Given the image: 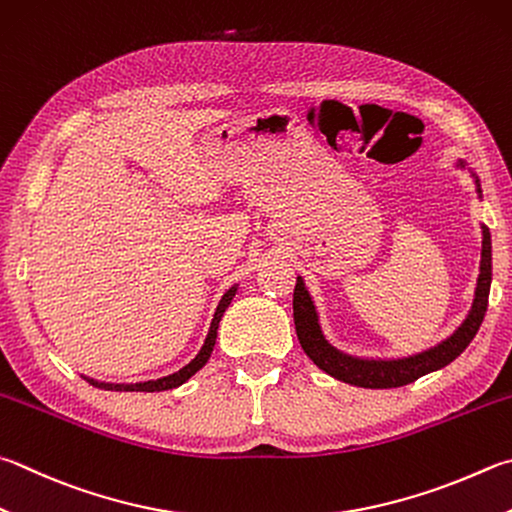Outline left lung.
I'll list each match as a JSON object with an SVG mask.
<instances>
[{
    "instance_id": "obj_1",
    "label": "left lung",
    "mask_w": 512,
    "mask_h": 512,
    "mask_svg": "<svg viewBox=\"0 0 512 512\" xmlns=\"http://www.w3.org/2000/svg\"><path fill=\"white\" fill-rule=\"evenodd\" d=\"M454 170H468L475 183L479 201L483 199L481 183L475 170L468 165V161L457 159L454 161ZM490 282H492V241L490 230L486 224H481V262H479V275L475 295H472L470 311L466 318L454 329L448 338L436 342V345L421 349L416 353H407V356L398 358H365L353 356L331 345V340L324 333L320 324V311L315 306L313 295L306 286L304 277L297 275V284L293 291V320L297 340L315 365H318L324 374L333 376L342 383L367 387V389H392L414 383L416 378L432 371H439L445 365H450L454 358H459L466 347L477 336V331L483 322V315L488 309V295H490Z\"/></svg>"
}]
</instances>
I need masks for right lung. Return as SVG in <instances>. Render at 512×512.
<instances>
[{"label": "right lung", "instance_id": "1", "mask_svg": "<svg viewBox=\"0 0 512 512\" xmlns=\"http://www.w3.org/2000/svg\"><path fill=\"white\" fill-rule=\"evenodd\" d=\"M237 288H239V284H232L228 291L221 295L215 315H212L208 336H206V340H203L199 353L188 362V365L181 367L179 371H174V374H167L163 378H154V380H141V383H105V380H96V378L85 376V374H80V376L85 378L89 385H94L98 389H107V392H165V389H174L183 383H188V380L210 360V353H212V349H215V342H217L219 322H221V318H224V313L230 306L232 297H235Z\"/></svg>", "mask_w": 512, "mask_h": 512}]
</instances>
